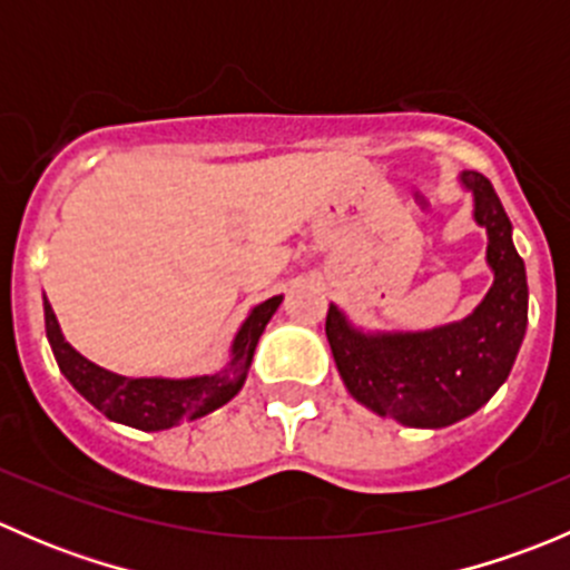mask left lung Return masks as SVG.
Here are the masks:
<instances>
[{
	"instance_id": "left-lung-1",
	"label": "left lung",
	"mask_w": 570,
	"mask_h": 570,
	"mask_svg": "<svg viewBox=\"0 0 570 570\" xmlns=\"http://www.w3.org/2000/svg\"><path fill=\"white\" fill-rule=\"evenodd\" d=\"M461 184L488 232L493 286L461 322L419 333H364L336 306L325 333L347 392L405 428H446L471 416L508 381L527 331V269L497 189L476 170Z\"/></svg>"
}]
</instances>
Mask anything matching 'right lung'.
Segmentation results:
<instances>
[{
	"label": "right lung",
	"mask_w": 570,
	"mask_h": 570,
	"mask_svg": "<svg viewBox=\"0 0 570 570\" xmlns=\"http://www.w3.org/2000/svg\"><path fill=\"white\" fill-rule=\"evenodd\" d=\"M281 301L284 297L275 295L253 308L248 320L237 331V336H234L232 361L217 375L178 377V381L176 377L115 375V372L79 355L62 338L60 325H57L55 312H51V303L43 295L46 336H49L51 353H55L60 372L90 405L99 407L112 422L154 433V430H168L181 422H193V419L206 416V413L226 405L243 389L250 370L253 353H256L258 336L264 333V327H267L275 308L281 306Z\"/></svg>",
	"instance_id": "right-lung-1"
}]
</instances>
